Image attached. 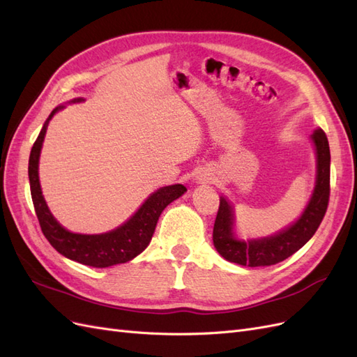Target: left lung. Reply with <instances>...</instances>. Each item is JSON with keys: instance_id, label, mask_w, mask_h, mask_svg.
Instances as JSON below:
<instances>
[{"instance_id": "8db88e82", "label": "left lung", "mask_w": 357, "mask_h": 357, "mask_svg": "<svg viewBox=\"0 0 357 357\" xmlns=\"http://www.w3.org/2000/svg\"><path fill=\"white\" fill-rule=\"evenodd\" d=\"M312 140L317 149V185L310 202L298 220L278 235L255 241H238L232 235V209L222 197L214 223L213 241L225 259L244 267H267L285 261L312 238L323 222L331 197V149L323 130H315Z\"/></svg>"}]
</instances>
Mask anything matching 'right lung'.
Listing matches in <instances>:
<instances>
[{"label": "right lung", "instance_id": "obj_1", "mask_svg": "<svg viewBox=\"0 0 357 357\" xmlns=\"http://www.w3.org/2000/svg\"><path fill=\"white\" fill-rule=\"evenodd\" d=\"M60 108L63 107L54 109L50 119ZM48 121L43 125L40 134L33 144L29 161L31 199L45 238L63 257L84 264V266L105 268L109 266H116V264L131 261L148 248L162 209L173 202V200L184 195L187 188L176 184L155 191L130 220L112 232L100 235L72 234L66 231L65 227H61L56 218L51 215L47 204H45L39 184V155L45 132H47Z\"/></svg>", "mask_w": 357, "mask_h": 357}]
</instances>
